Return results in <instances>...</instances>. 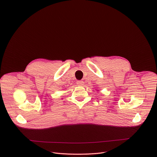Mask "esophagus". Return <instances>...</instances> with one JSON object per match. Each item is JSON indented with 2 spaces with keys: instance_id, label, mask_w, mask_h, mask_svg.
<instances>
[{
  "instance_id": "34e87169",
  "label": "esophagus",
  "mask_w": 157,
  "mask_h": 157,
  "mask_svg": "<svg viewBox=\"0 0 157 157\" xmlns=\"http://www.w3.org/2000/svg\"><path fill=\"white\" fill-rule=\"evenodd\" d=\"M77 84L78 86H82L84 84V82L82 81H77Z\"/></svg>"
}]
</instances>
